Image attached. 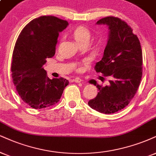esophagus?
<instances>
[{
	"label": "esophagus",
	"mask_w": 156,
	"mask_h": 156,
	"mask_svg": "<svg viewBox=\"0 0 156 156\" xmlns=\"http://www.w3.org/2000/svg\"><path fill=\"white\" fill-rule=\"evenodd\" d=\"M73 81H74V82H76V83H80V82H81L82 80L81 78L76 77V78H74V80H73Z\"/></svg>",
	"instance_id": "esophagus-1"
}]
</instances>
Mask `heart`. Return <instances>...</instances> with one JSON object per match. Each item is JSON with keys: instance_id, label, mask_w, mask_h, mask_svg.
<instances>
[{"instance_id": "b5f03b06", "label": "heart", "mask_w": 156, "mask_h": 156, "mask_svg": "<svg viewBox=\"0 0 156 156\" xmlns=\"http://www.w3.org/2000/svg\"><path fill=\"white\" fill-rule=\"evenodd\" d=\"M72 36L78 44L84 41H89L90 32L87 28L83 26L76 27L72 31Z\"/></svg>"}]
</instances>
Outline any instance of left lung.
<instances>
[{
    "label": "left lung",
    "instance_id": "left-lung-1",
    "mask_svg": "<svg viewBox=\"0 0 156 156\" xmlns=\"http://www.w3.org/2000/svg\"><path fill=\"white\" fill-rule=\"evenodd\" d=\"M96 24L107 25L109 34L103 58L96 63L95 69L109 76L110 80L105 86L90 80L98 93L88 105L97 111L110 114L122 110L137 93L143 76V53L137 36L124 21L107 16Z\"/></svg>",
    "mask_w": 156,
    "mask_h": 156
}]
</instances>
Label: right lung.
<instances>
[{"instance_id":"obj_1","label":"right lung","mask_w":156,"mask_h":156,"mask_svg":"<svg viewBox=\"0 0 156 156\" xmlns=\"http://www.w3.org/2000/svg\"><path fill=\"white\" fill-rule=\"evenodd\" d=\"M68 25L58 17L40 16L24 27L16 40L11 63L13 83L22 101L32 108L58 103L69 84L63 77L51 80L43 68L45 59L55 55L59 32Z\"/></svg>"}]
</instances>
